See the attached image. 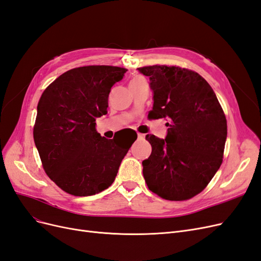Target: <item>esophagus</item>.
I'll return each instance as SVG.
<instances>
[{
	"label": "esophagus",
	"mask_w": 261,
	"mask_h": 261,
	"mask_svg": "<svg viewBox=\"0 0 261 261\" xmlns=\"http://www.w3.org/2000/svg\"><path fill=\"white\" fill-rule=\"evenodd\" d=\"M145 135H144V134H138V138L139 139H145Z\"/></svg>",
	"instance_id": "obj_1"
}]
</instances>
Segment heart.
Here are the masks:
<instances>
[{"label": "heart", "instance_id": "obj_1", "mask_svg": "<svg viewBox=\"0 0 261 261\" xmlns=\"http://www.w3.org/2000/svg\"><path fill=\"white\" fill-rule=\"evenodd\" d=\"M141 82H146L145 78L140 77V76H137V77L134 78V80L130 82V84H138V83H141Z\"/></svg>", "mask_w": 261, "mask_h": 261}]
</instances>
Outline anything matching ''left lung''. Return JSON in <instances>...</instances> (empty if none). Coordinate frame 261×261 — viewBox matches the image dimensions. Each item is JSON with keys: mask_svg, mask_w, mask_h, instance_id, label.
I'll return each instance as SVG.
<instances>
[{"mask_svg": "<svg viewBox=\"0 0 261 261\" xmlns=\"http://www.w3.org/2000/svg\"><path fill=\"white\" fill-rule=\"evenodd\" d=\"M153 92L151 118H165L164 139L147 135L152 147L143 173L150 191L168 200L202 192L219 170L227 135L226 118L211 86L198 73L177 66L138 68Z\"/></svg>", "mask_w": 261, "mask_h": 261, "instance_id": "left-lung-1", "label": "left lung"}]
</instances>
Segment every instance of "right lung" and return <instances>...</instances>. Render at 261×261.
I'll list each match as a JSON object with an SVG mask.
<instances>
[{
    "mask_svg": "<svg viewBox=\"0 0 261 261\" xmlns=\"http://www.w3.org/2000/svg\"><path fill=\"white\" fill-rule=\"evenodd\" d=\"M126 70L107 65L69 69L39 100L35 144L46 175L70 195L91 196L107 189L136 140L124 145L96 129V118L108 113L112 86Z\"/></svg>",
    "mask_w": 261,
    "mask_h": 261,
    "instance_id": "add662e5",
    "label": "right lung"
}]
</instances>
